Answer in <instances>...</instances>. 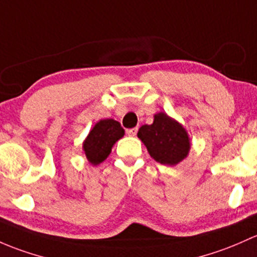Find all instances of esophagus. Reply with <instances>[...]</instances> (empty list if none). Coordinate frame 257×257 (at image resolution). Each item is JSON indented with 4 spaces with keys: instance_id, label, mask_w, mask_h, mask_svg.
<instances>
[{
    "instance_id": "1",
    "label": "esophagus",
    "mask_w": 257,
    "mask_h": 257,
    "mask_svg": "<svg viewBox=\"0 0 257 257\" xmlns=\"http://www.w3.org/2000/svg\"><path fill=\"white\" fill-rule=\"evenodd\" d=\"M137 133H138V126H136V128H131V129H128V131H126V134H128V136H131V137H136Z\"/></svg>"
}]
</instances>
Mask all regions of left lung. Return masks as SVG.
<instances>
[{"mask_svg":"<svg viewBox=\"0 0 257 257\" xmlns=\"http://www.w3.org/2000/svg\"><path fill=\"white\" fill-rule=\"evenodd\" d=\"M138 137L151 158L164 165H176L187 156L191 144L187 132L165 113H158L154 123L140 126Z\"/></svg>","mask_w":257,"mask_h":257,"instance_id":"obj_1","label":"left lung"}]
</instances>
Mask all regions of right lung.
<instances>
[{
  "label": "right lung",
  "instance_id": "right-lung-1",
  "mask_svg": "<svg viewBox=\"0 0 257 257\" xmlns=\"http://www.w3.org/2000/svg\"><path fill=\"white\" fill-rule=\"evenodd\" d=\"M123 136L124 129L120 126L119 121L114 119L99 120L83 142V150L87 160L93 165L106 160L113 144Z\"/></svg>",
  "mask_w": 257,
  "mask_h": 257
}]
</instances>
